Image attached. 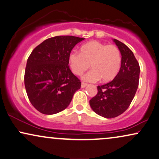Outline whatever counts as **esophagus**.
<instances>
[{
  "instance_id": "esophagus-1",
  "label": "esophagus",
  "mask_w": 159,
  "mask_h": 159,
  "mask_svg": "<svg viewBox=\"0 0 159 159\" xmlns=\"http://www.w3.org/2000/svg\"><path fill=\"white\" fill-rule=\"evenodd\" d=\"M86 85H87V84H86L85 82H82V83H81V87L82 88H84L85 86H86Z\"/></svg>"
}]
</instances>
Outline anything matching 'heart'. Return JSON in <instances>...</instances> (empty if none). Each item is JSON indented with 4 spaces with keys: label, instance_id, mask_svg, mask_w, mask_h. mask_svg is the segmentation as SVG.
<instances>
[{
    "label": "heart",
    "instance_id": "b5f03b06",
    "mask_svg": "<svg viewBox=\"0 0 159 159\" xmlns=\"http://www.w3.org/2000/svg\"><path fill=\"white\" fill-rule=\"evenodd\" d=\"M122 57L119 48L114 45H106L99 41H91L80 48V53L72 52L69 56V64L72 71L81 75L90 65L92 70L84 76L87 81H102L113 80L119 73Z\"/></svg>",
    "mask_w": 159,
    "mask_h": 159
}]
</instances>
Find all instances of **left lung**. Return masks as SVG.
<instances>
[{
  "mask_svg": "<svg viewBox=\"0 0 159 159\" xmlns=\"http://www.w3.org/2000/svg\"><path fill=\"white\" fill-rule=\"evenodd\" d=\"M122 56L121 67L111 81L98 86V93L89 100L98 115L113 118L127 110L137 90L140 67L133 52L124 43L114 39Z\"/></svg>",
  "mask_w": 159,
  "mask_h": 159,
  "instance_id": "obj_1",
  "label": "left lung"
}]
</instances>
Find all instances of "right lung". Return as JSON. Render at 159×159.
I'll list each match as a JSON object with an SVG mask.
<instances>
[{
  "label": "right lung",
  "mask_w": 159,
  "mask_h": 159,
  "mask_svg": "<svg viewBox=\"0 0 159 159\" xmlns=\"http://www.w3.org/2000/svg\"><path fill=\"white\" fill-rule=\"evenodd\" d=\"M84 38L56 36L37 46L28 59L24 83L28 98L37 111L54 114L69 106L80 81L70 69L69 56Z\"/></svg>",
  "instance_id": "1"
}]
</instances>
